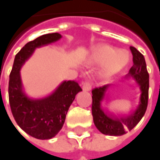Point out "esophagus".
Wrapping results in <instances>:
<instances>
[{
  "label": "esophagus",
  "instance_id": "1",
  "mask_svg": "<svg viewBox=\"0 0 160 160\" xmlns=\"http://www.w3.org/2000/svg\"><path fill=\"white\" fill-rule=\"evenodd\" d=\"M82 88H83V90H86V91H89L91 90V85L90 83L88 82V81H83L82 82Z\"/></svg>",
  "mask_w": 160,
  "mask_h": 160
}]
</instances>
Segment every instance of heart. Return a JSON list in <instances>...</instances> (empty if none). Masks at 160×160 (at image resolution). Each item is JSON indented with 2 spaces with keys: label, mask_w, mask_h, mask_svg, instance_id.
Wrapping results in <instances>:
<instances>
[{
  "label": "heart",
  "mask_w": 160,
  "mask_h": 160,
  "mask_svg": "<svg viewBox=\"0 0 160 160\" xmlns=\"http://www.w3.org/2000/svg\"><path fill=\"white\" fill-rule=\"evenodd\" d=\"M129 56L124 50H118L116 48L102 44L93 49L88 63L94 65H102L99 72L102 80H107L118 73L128 63Z\"/></svg>",
  "instance_id": "heart-1"
}]
</instances>
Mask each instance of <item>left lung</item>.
Returning a JSON list of instances; mask_svg holds the SVG:
<instances>
[{
    "instance_id": "1",
    "label": "left lung",
    "mask_w": 160,
    "mask_h": 160,
    "mask_svg": "<svg viewBox=\"0 0 160 160\" xmlns=\"http://www.w3.org/2000/svg\"><path fill=\"white\" fill-rule=\"evenodd\" d=\"M133 54V66L130 68L128 76L132 77L140 86V103L137 109L129 115L108 114L102 106V101L105 92L110 87L106 84L92 90V115L94 123L101 133L108 135H122L128 130H132L143 117L149 99V73L147 71L143 55L135 48L130 47Z\"/></svg>"
}]
</instances>
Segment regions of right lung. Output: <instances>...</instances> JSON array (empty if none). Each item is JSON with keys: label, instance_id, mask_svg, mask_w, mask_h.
<instances>
[{"label": "right lung", "instance_id": "1", "mask_svg": "<svg viewBox=\"0 0 160 160\" xmlns=\"http://www.w3.org/2000/svg\"><path fill=\"white\" fill-rule=\"evenodd\" d=\"M61 34L53 32L40 36L26 43L15 57L8 80V101L16 122L31 136L47 140L63 128L68 109L81 88L75 80L64 81L51 96L33 100L22 91L19 70L36 48L57 42Z\"/></svg>", "mask_w": 160, "mask_h": 160}]
</instances>
